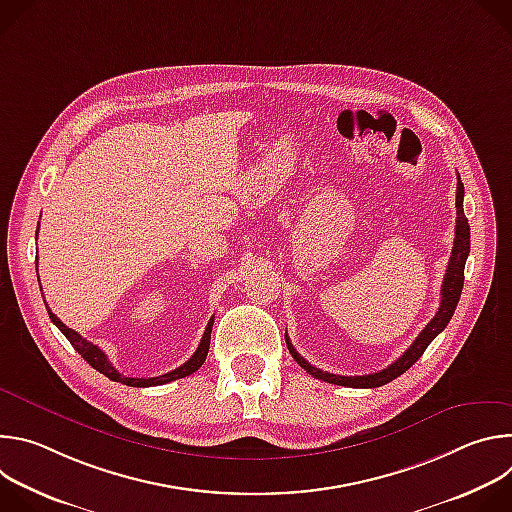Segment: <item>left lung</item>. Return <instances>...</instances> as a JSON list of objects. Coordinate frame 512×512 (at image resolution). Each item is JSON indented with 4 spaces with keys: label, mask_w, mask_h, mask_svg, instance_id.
I'll list each match as a JSON object with an SVG mask.
<instances>
[{
    "label": "left lung",
    "mask_w": 512,
    "mask_h": 512,
    "mask_svg": "<svg viewBox=\"0 0 512 512\" xmlns=\"http://www.w3.org/2000/svg\"><path fill=\"white\" fill-rule=\"evenodd\" d=\"M38 227H40V223H38ZM36 233H38V229H36ZM36 273H38V249H36ZM38 283H40V277H38ZM40 289H42V287H40ZM44 304H46V302H44ZM46 310H48V316H50L52 324L66 336V340L72 344V348H75V350L91 364V367H93L95 371H99L101 375H105L107 379H111V381H115V383H123V385H127V387H152V385H164V383L182 379V377H186V375H190V373L194 371V360H196V358L192 356L186 364H182L180 369H176V371H172V373H168V375H162V377H158V379H148V381H145V379L121 377V375L113 369V364L109 362L107 354H105L97 344L85 340L77 330H72V328H68L66 324H62V320L48 308V304H46ZM285 344H287L289 354L294 356V360L300 364V367H302L306 373H310L312 377L320 379V369L312 367V364L294 348V344L289 342V336H287V334H285Z\"/></svg>",
    "instance_id": "8db88e82"
}]
</instances>
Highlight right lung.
I'll return each mask as SVG.
<instances>
[{"mask_svg": "<svg viewBox=\"0 0 512 512\" xmlns=\"http://www.w3.org/2000/svg\"><path fill=\"white\" fill-rule=\"evenodd\" d=\"M470 255V225L468 218L464 214V184L458 174V192H456V237H454V247H452V257L442 281V291H440V310L435 312L433 320L421 330V334L415 338V342L395 360L389 369L383 373L367 375V377H338L330 373L320 371V381L334 383V385H344V387H381L389 383L391 379L403 375L413 362L425 352L429 342L440 334L448 322L454 316V310L460 302L462 296V287H464V265Z\"/></svg>", "mask_w": 512, "mask_h": 512, "instance_id": "add662e5", "label": "right lung"}]
</instances>
